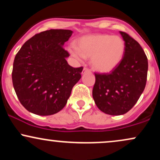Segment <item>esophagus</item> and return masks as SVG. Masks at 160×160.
<instances>
[{"label":"esophagus","instance_id":"esophagus-1","mask_svg":"<svg viewBox=\"0 0 160 160\" xmlns=\"http://www.w3.org/2000/svg\"><path fill=\"white\" fill-rule=\"evenodd\" d=\"M90 71V70H89L88 68L86 67H84L83 68V70H82V73H85V72H89Z\"/></svg>","mask_w":160,"mask_h":160}]
</instances>
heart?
<instances>
[{"label":"heart","mask_w":160,"mask_h":160,"mask_svg":"<svg viewBox=\"0 0 160 160\" xmlns=\"http://www.w3.org/2000/svg\"><path fill=\"white\" fill-rule=\"evenodd\" d=\"M126 44L120 36L107 34H90L77 41L76 48L70 50L78 60L92 58V65L100 72H109L120 65Z\"/></svg>","instance_id":"b5f03b06"}]
</instances>
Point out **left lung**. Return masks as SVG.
<instances>
[{
    "mask_svg": "<svg viewBox=\"0 0 160 160\" xmlns=\"http://www.w3.org/2000/svg\"><path fill=\"white\" fill-rule=\"evenodd\" d=\"M126 44L120 65L110 73H95V103L109 115L127 113L136 104L146 86L148 62L141 45L127 33L120 32Z\"/></svg>",
    "mask_w": 160,
    "mask_h": 160,
    "instance_id": "left-lung-1",
    "label": "left lung"
}]
</instances>
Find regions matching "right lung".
<instances>
[{
	"label": "right lung",
	"instance_id": "1",
	"mask_svg": "<svg viewBox=\"0 0 160 160\" xmlns=\"http://www.w3.org/2000/svg\"><path fill=\"white\" fill-rule=\"evenodd\" d=\"M72 31L50 29L33 36L16 55L12 71L14 89L27 111L52 115L65 106L82 67L70 66L64 43Z\"/></svg>",
	"mask_w": 160,
	"mask_h": 160
}]
</instances>
